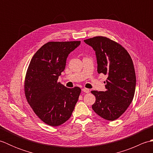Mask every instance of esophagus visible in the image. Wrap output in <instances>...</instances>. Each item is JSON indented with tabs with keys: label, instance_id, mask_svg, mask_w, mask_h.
Returning a JSON list of instances; mask_svg holds the SVG:
<instances>
[{
	"label": "esophagus",
	"instance_id": "1",
	"mask_svg": "<svg viewBox=\"0 0 153 153\" xmlns=\"http://www.w3.org/2000/svg\"><path fill=\"white\" fill-rule=\"evenodd\" d=\"M82 91H83L84 93H89L90 92V91L89 89H87V88H83L82 89Z\"/></svg>",
	"mask_w": 153,
	"mask_h": 153
}]
</instances>
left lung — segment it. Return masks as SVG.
I'll list each match as a JSON object with an SVG mask.
<instances>
[{
	"label": "left lung",
	"mask_w": 153,
	"mask_h": 153,
	"mask_svg": "<svg viewBox=\"0 0 153 153\" xmlns=\"http://www.w3.org/2000/svg\"><path fill=\"white\" fill-rule=\"evenodd\" d=\"M84 42L95 52L98 73L108 76L105 91H91L96 97L92 108L101 118L113 121L125 112L134 99L136 77L131 58L108 38L95 37Z\"/></svg>",
	"instance_id": "1"
}]
</instances>
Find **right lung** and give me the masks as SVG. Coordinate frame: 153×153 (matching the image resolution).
I'll use <instances>...</instances> for the list:
<instances>
[{
    "label": "right lung",
    "mask_w": 153,
    "mask_h": 153,
    "mask_svg": "<svg viewBox=\"0 0 153 153\" xmlns=\"http://www.w3.org/2000/svg\"><path fill=\"white\" fill-rule=\"evenodd\" d=\"M81 41L48 42L31 58L25 80L28 103L42 121L51 126L69 119L79 99L81 89L68 88L58 79L66 67L68 55Z\"/></svg>",
    "instance_id": "add662e5"
}]
</instances>
